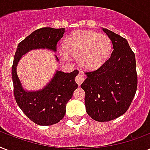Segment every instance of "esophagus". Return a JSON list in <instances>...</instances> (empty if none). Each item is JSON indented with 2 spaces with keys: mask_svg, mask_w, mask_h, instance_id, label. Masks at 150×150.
Returning <instances> with one entry per match:
<instances>
[{
  "mask_svg": "<svg viewBox=\"0 0 150 150\" xmlns=\"http://www.w3.org/2000/svg\"><path fill=\"white\" fill-rule=\"evenodd\" d=\"M85 80V76L82 74H79V75H77V76L75 77V82H77V84L79 85V86H80V85L82 84V82H83V81Z\"/></svg>",
  "mask_w": 150,
  "mask_h": 150,
  "instance_id": "34e87169",
  "label": "esophagus"
}]
</instances>
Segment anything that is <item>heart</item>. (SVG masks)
Listing matches in <instances>:
<instances>
[{"mask_svg":"<svg viewBox=\"0 0 150 150\" xmlns=\"http://www.w3.org/2000/svg\"><path fill=\"white\" fill-rule=\"evenodd\" d=\"M65 49L60 54L64 61H70V56L78 57L83 68L93 70L103 64L111 50V42L107 36L93 31H76L65 41Z\"/></svg>","mask_w":150,"mask_h":150,"instance_id":"heart-1","label":"heart"}]
</instances>
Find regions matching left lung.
Listing matches in <instances>:
<instances>
[{
    "mask_svg": "<svg viewBox=\"0 0 150 150\" xmlns=\"http://www.w3.org/2000/svg\"><path fill=\"white\" fill-rule=\"evenodd\" d=\"M113 44L110 56L96 70L86 72L81 85L87 114L96 121H109L125 113L137 89L134 52L127 40L103 28Z\"/></svg>",
    "mask_w": 150,
    "mask_h": 150,
    "instance_id": "8db88e82",
    "label": "left lung"
}]
</instances>
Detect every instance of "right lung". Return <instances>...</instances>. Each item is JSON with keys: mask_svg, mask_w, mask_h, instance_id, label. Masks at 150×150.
I'll return each mask as SVG.
<instances>
[{"mask_svg": "<svg viewBox=\"0 0 150 150\" xmlns=\"http://www.w3.org/2000/svg\"><path fill=\"white\" fill-rule=\"evenodd\" d=\"M64 33V28L44 27L36 29L18 43L15 52L11 68L15 100L23 113L39 125L47 126L58 123L64 117L66 104L78 87L75 78L79 71L74 70L70 73L57 71L50 82L43 89L28 92L22 88L18 77L17 64L22 55L31 50L49 49L56 52L57 43Z\"/></svg>", "mask_w": 150, "mask_h": 150, "instance_id": "1", "label": "right lung"}]
</instances>
